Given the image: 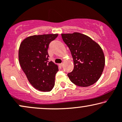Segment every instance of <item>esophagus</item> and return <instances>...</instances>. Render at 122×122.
<instances>
[{
  "instance_id": "obj_1",
  "label": "esophagus",
  "mask_w": 122,
  "mask_h": 122,
  "mask_svg": "<svg viewBox=\"0 0 122 122\" xmlns=\"http://www.w3.org/2000/svg\"><path fill=\"white\" fill-rule=\"evenodd\" d=\"M59 66H60V67H62V66H63V63H61V64H60Z\"/></svg>"
}]
</instances>
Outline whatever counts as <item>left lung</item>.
<instances>
[{
  "label": "left lung",
  "instance_id": "8db88e82",
  "mask_svg": "<svg viewBox=\"0 0 122 122\" xmlns=\"http://www.w3.org/2000/svg\"><path fill=\"white\" fill-rule=\"evenodd\" d=\"M65 43L69 48L74 61V69L67 74L74 84L88 87L99 79L105 59L102 48L87 35L79 33L61 34Z\"/></svg>",
  "mask_w": 122,
  "mask_h": 122
}]
</instances>
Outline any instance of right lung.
<instances>
[{
    "label": "right lung",
    "instance_id": "right-lung-1",
    "mask_svg": "<svg viewBox=\"0 0 122 122\" xmlns=\"http://www.w3.org/2000/svg\"><path fill=\"white\" fill-rule=\"evenodd\" d=\"M57 36V34L33 35L20 44V66L30 84L41 91H51L55 86L58 66L52 61L49 62L47 51L50 43Z\"/></svg>",
    "mask_w": 122,
    "mask_h": 122
}]
</instances>
